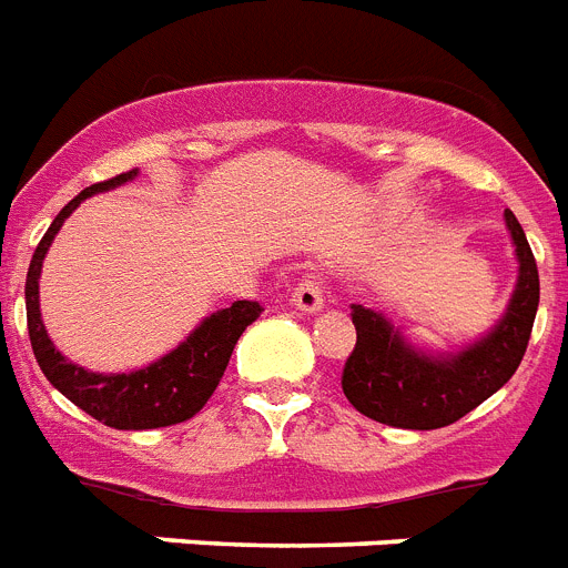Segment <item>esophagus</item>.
Returning <instances> with one entry per match:
<instances>
[{
    "label": "esophagus",
    "mask_w": 568,
    "mask_h": 568,
    "mask_svg": "<svg viewBox=\"0 0 568 568\" xmlns=\"http://www.w3.org/2000/svg\"><path fill=\"white\" fill-rule=\"evenodd\" d=\"M290 302H293L298 310H304V313H318V310L324 307L322 281H318V278L298 281V284H295L293 298H290Z\"/></svg>",
    "instance_id": "esophagus-1"
}]
</instances>
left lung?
I'll use <instances>...</instances> for the list:
<instances>
[{
  "label": "left lung",
  "mask_w": 568,
  "mask_h": 568,
  "mask_svg": "<svg viewBox=\"0 0 568 568\" xmlns=\"http://www.w3.org/2000/svg\"><path fill=\"white\" fill-rule=\"evenodd\" d=\"M506 226L520 261L515 293L500 322L463 351L439 356L419 351L382 313L353 304L356 347L344 362L342 390L358 414L390 428H445L515 376L535 327L540 278L526 232L511 210H506Z\"/></svg>",
  "instance_id": "8db88e82"
}]
</instances>
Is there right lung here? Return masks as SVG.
Masks as SVG:
<instances>
[{"label": "right lung", "instance_id": "obj_1", "mask_svg": "<svg viewBox=\"0 0 568 568\" xmlns=\"http://www.w3.org/2000/svg\"><path fill=\"white\" fill-rule=\"evenodd\" d=\"M134 178H138V169L82 189L74 201L65 203L60 215L53 217V224L48 226L45 235H42L37 252H33L26 278L28 336H31L33 356L40 362L45 379L65 399L74 402L77 408L94 416L97 423L118 430L166 428V425L192 419L215 394L217 382H221L226 365H230V356L241 333L261 316L258 302H235L232 307L217 310V313L203 318L172 353L132 373H91L85 367L74 365V362H68L53 347L40 313V273L48 246H51L53 235L60 232V226L65 224V217L85 197L123 186Z\"/></svg>", "mask_w": 568, "mask_h": 568}]
</instances>
